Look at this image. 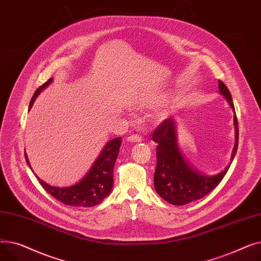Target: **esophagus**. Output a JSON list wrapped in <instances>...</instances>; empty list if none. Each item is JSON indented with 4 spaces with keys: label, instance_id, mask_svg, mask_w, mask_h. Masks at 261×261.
<instances>
[{
    "label": "esophagus",
    "instance_id": "esophagus-1",
    "mask_svg": "<svg viewBox=\"0 0 261 261\" xmlns=\"http://www.w3.org/2000/svg\"><path fill=\"white\" fill-rule=\"evenodd\" d=\"M129 142H134V143H141L142 142V136L138 135V134H132L130 136H128L127 139Z\"/></svg>",
    "mask_w": 261,
    "mask_h": 261
}]
</instances>
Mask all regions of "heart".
I'll list each match as a JSON object with an SVG mask.
<instances>
[{"label":"heart","instance_id":"b5f03b06","mask_svg":"<svg viewBox=\"0 0 261 261\" xmlns=\"http://www.w3.org/2000/svg\"><path fill=\"white\" fill-rule=\"evenodd\" d=\"M165 98H166V95L164 93H155V94H151V95H146L136 101V107L138 108H149V107H152V106L161 103ZM158 116H159V118H161L163 116V113H160Z\"/></svg>","mask_w":261,"mask_h":261}]
</instances>
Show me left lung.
Instances as JSON below:
<instances>
[{
    "instance_id": "1",
    "label": "left lung",
    "mask_w": 261,
    "mask_h": 261,
    "mask_svg": "<svg viewBox=\"0 0 261 261\" xmlns=\"http://www.w3.org/2000/svg\"><path fill=\"white\" fill-rule=\"evenodd\" d=\"M219 92L223 95L235 113L231 95L221 80H219ZM235 145L231 158L224 170L215 175L198 172L181 152L176 135V121L167 118L153 132L152 141L156 146V168L154 172V188L161 198L173 205H185L202 199L218 186L226 174L235 158L238 148V121L234 114Z\"/></svg>"
}]
</instances>
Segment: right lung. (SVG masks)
I'll use <instances>...</instances> for the list:
<instances>
[{
    "label": "right lung",
    "instance_id": "add662e5",
    "mask_svg": "<svg viewBox=\"0 0 261 261\" xmlns=\"http://www.w3.org/2000/svg\"><path fill=\"white\" fill-rule=\"evenodd\" d=\"M53 82V78L46 81L43 86H41L35 92L33 98L30 103V110L32 109L38 95L42 92L45 88H47ZM121 145V138L113 139L106 144L103 149L100 151L97 160L94 162L92 167L88 171V173L82 177V179L67 187H56L51 186L40 177L37 176L39 183L53 196L63 204L71 205V206L78 207H92L95 205H98L106 197L111 193L113 186V169L115 165V161L118 156L119 147ZM25 159L29 166L31 164L27 159L25 152ZM32 169V167H31ZM33 170V169H32Z\"/></svg>",
    "mask_w": 261,
    "mask_h": 261
}]
</instances>
